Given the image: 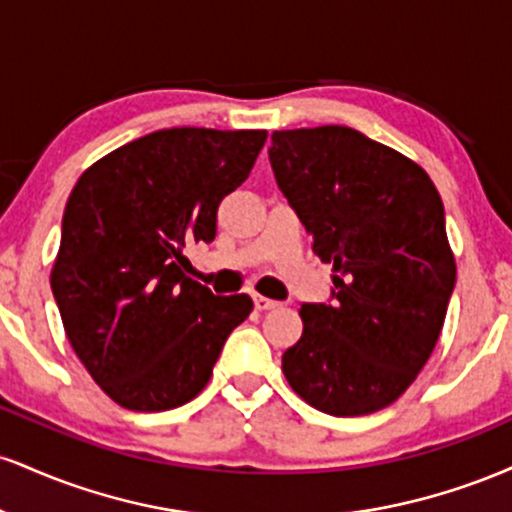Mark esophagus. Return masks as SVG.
<instances>
[{
    "label": "esophagus",
    "instance_id": "esophagus-1",
    "mask_svg": "<svg viewBox=\"0 0 512 512\" xmlns=\"http://www.w3.org/2000/svg\"><path fill=\"white\" fill-rule=\"evenodd\" d=\"M252 301H255V308L257 310H274V308H279V301H272V298H267V296H260V293H255V296H252Z\"/></svg>",
    "mask_w": 512,
    "mask_h": 512
}]
</instances>
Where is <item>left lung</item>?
Masks as SVG:
<instances>
[{
	"label": "left lung",
	"mask_w": 512,
	"mask_h": 512,
	"mask_svg": "<svg viewBox=\"0 0 512 512\" xmlns=\"http://www.w3.org/2000/svg\"><path fill=\"white\" fill-rule=\"evenodd\" d=\"M279 190L332 264V303H303L281 358L291 390L332 416L390 407L431 358L455 289L440 195L419 163L351 127L281 129Z\"/></svg>",
	"instance_id": "8db88e82"
}]
</instances>
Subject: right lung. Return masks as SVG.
<instances>
[{
  "label": "right lung",
  "mask_w": 512,
  "mask_h": 512,
  "mask_svg": "<svg viewBox=\"0 0 512 512\" xmlns=\"http://www.w3.org/2000/svg\"><path fill=\"white\" fill-rule=\"evenodd\" d=\"M264 129H158L76 180L50 286L74 354L120 407L166 411L209 383L245 293L214 296L185 250L211 243L216 209L250 175Z\"/></svg>",
  "instance_id": "add662e5"
}]
</instances>
